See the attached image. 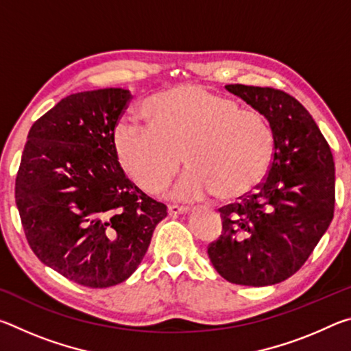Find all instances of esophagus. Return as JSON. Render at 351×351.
I'll use <instances>...</instances> for the list:
<instances>
[{
	"mask_svg": "<svg viewBox=\"0 0 351 351\" xmlns=\"http://www.w3.org/2000/svg\"><path fill=\"white\" fill-rule=\"evenodd\" d=\"M189 212L187 207H180V206H169V213L170 215H186Z\"/></svg>",
	"mask_w": 351,
	"mask_h": 351,
	"instance_id": "obj_1",
	"label": "esophagus"
}]
</instances>
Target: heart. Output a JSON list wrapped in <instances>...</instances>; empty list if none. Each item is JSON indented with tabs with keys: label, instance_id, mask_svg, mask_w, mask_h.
<instances>
[{
	"label": "heart",
	"instance_id": "obj_1",
	"mask_svg": "<svg viewBox=\"0 0 351 351\" xmlns=\"http://www.w3.org/2000/svg\"><path fill=\"white\" fill-rule=\"evenodd\" d=\"M147 123L122 119L112 133L119 165L147 193L167 186L189 165L171 198L234 199L251 192L269 169L274 134L268 119L201 85H180L142 105Z\"/></svg>",
	"mask_w": 351,
	"mask_h": 351
}]
</instances>
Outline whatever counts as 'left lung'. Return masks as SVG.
Returning <instances> with one entry per match:
<instances>
[{
    "mask_svg": "<svg viewBox=\"0 0 351 351\" xmlns=\"http://www.w3.org/2000/svg\"><path fill=\"white\" fill-rule=\"evenodd\" d=\"M268 119L274 153L268 176L235 204L221 207L223 232L207 247L226 280L269 287L295 274L335 213V161L299 100L274 88L226 85Z\"/></svg>",
    "mask_w": 351,
    "mask_h": 351,
    "instance_id": "left-lung-1",
    "label": "left lung"
}]
</instances>
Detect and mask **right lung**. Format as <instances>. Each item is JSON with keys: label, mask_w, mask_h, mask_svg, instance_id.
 <instances>
[{"label": "right lung", "mask_w": 351, "mask_h": 351, "mask_svg": "<svg viewBox=\"0 0 351 351\" xmlns=\"http://www.w3.org/2000/svg\"><path fill=\"white\" fill-rule=\"evenodd\" d=\"M132 93L83 91L62 99L29 130L15 201L41 263L88 288L133 274L167 206L147 197L119 165L112 133Z\"/></svg>", "instance_id": "right-lung-1"}]
</instances>
